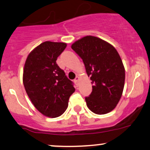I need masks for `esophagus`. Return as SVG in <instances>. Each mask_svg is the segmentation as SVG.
Instances as JSON below:
<instances>
[{
    "label": "esophagus",
    "mask_w": 150,
    "mask_h": 150,
    "mask_svg": "<svg viewBox=\"0 0 150 150\" xmlns=\"http://www.w3.org/2000/svg\"><path fill=\"white\" fill-rule=\"evenodd\" d=\"M78 81H79V77H76L75 80H74V82H75V83L76 84H78Z\"/></svg>",
    "instance_id": "1"
}]
</instances>
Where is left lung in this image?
Here are the masks:
<instances>
[{
  "label": "left lung",
  "instance_id": "obj_1",
  "mask_svg": "<svg viewBox=\"0 0 150 150\" xmlns=\"http://www.w3.org/2000/svg\"><path fill=\"white\" fill-rule=\"evenodd\" d=\"M71 47L82 58L92 80L93 91L85 98L87 106L98 115L111 112L120 100L125 79L119 53L108 42L91 35L77 40Z\"/></svg>",
  "mask_w": 150,
  "mask_h": 150
}]
</instances>
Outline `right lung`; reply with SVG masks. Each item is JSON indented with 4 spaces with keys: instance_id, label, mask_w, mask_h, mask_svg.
I'll return each instance as SVG.
<instances>
[{
    "instance_id": "right-lung-1",
    "label": "right lung",
    "mask_w": 150,
    "mask_h": 150,
    "mask_svg": "<svg viewBox=\"0 0 150 150\" xmlns=\"http://www.w3.org/2000/svg\"><path fill=\"white\" fill-rule=\"evenodd\" d=\"M66 46L64 42L45 41L30 52L24 65L26 93L36 109L49 117L63 114L75 90L73 83L56 63Z\"/></svg>"
}]
</instances>
